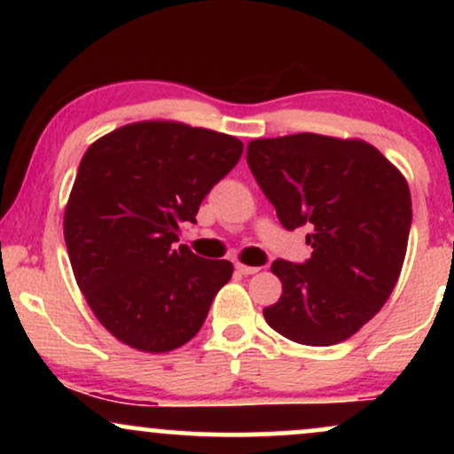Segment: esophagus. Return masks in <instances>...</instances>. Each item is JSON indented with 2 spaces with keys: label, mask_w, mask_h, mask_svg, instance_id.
Returning <instances> with one entry per match:
<instances>
[{
  "label": "esophagus",
  "mask_w": 454,
  "mask_h": 454,
  "mask_svg": "<svg viewBox=\"0 0 454 454\" xmlns=\"http://www.w3.org/2000/svg\"><path fill=\"white\" fill-rule=\"evenodd\" d=\"M237 270L241 275H254V273H258L260 267H247V264H237Z\"/></svg>",
  "instance_id": "esophagus-1"
}]
</instances>
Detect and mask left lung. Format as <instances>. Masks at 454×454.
<instances>
[{"label":"left lung","mask_w":454,"mask_h":454,"mask_svg":"<svg viewBox=\"0 0 454 454\" xmlns=\"http://www.w3.org/2000/svg\"><path fill=\"white\" fill-rule=\"evenodd\" d=\"M247 164L286 231L309 228L311 258L275 260L281 296L264 307L279 335L305 346L352 337L387 303L411 226L403 175L364 140L322 134L258 138Z\"/></svg>","instance_id":"left-lung-1"}]
</instances>
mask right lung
Wrapping results in <instances>:
<instances>
[{
  "mask_svg": "<svg viewBox=\"0 0 454 454\" xmlns=\"http://www.w3.org/2000/svg\"><path fill=\"white\" fill-rule=\"evenodd\" d=\"M243 143L176 121L129 123L87 149L64 237L81 293L100 325L140 352H170L200 331L232 278L228 260L176 247Z\"/></svg>",
  "mask_w": 454,
  "mask_h": 454,
  "instance_id": "right-lung-1",
  "label": "right lung"
}]
</instances>
